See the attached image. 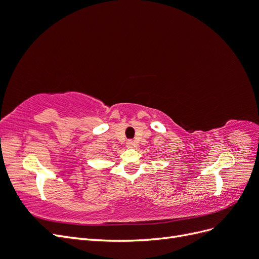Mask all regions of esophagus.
Instances as JSON below:
<instances>
[{
	"label": "esophagus",
	"mask_w": 259,
	"mask_h": 259,
	"mask_svg": "<svg viewBox=\"0 0 259 259\" xmlns=\"http://www.w3.org/2000/svg\"><path fill=\"white\" fill-rule=\"evenodd\" d=\"M134 146H135V145H134V143L132 142V140H127V142H126V148H127V149H132Z\"/></svg>",
	"instance_id": "1"
}]
</instances>
